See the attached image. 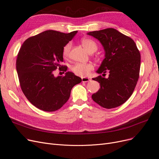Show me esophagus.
<instances>
[{
  "instance_id": "1",
  "label": "esophagus",
  "mask_w": 159,
  "mask_h": 159,
  "mask_svg": "<svg viewBox=\"0 0 159 159\" xmlns=\"http://www.w3.org/2000/svg\"><path fill=\"white\" fill-rule=\"evenodd\" d=\"M82 82H88L89 81H90V78H82Z\"/></svg>"
}]
</instances>
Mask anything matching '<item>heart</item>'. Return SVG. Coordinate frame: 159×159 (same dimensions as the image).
<instances>
[{
	"mask_svg": "<svg viewBox=\"0 0 159 159\" xmlns=\"http://www.w3.org/2000/svg\"><path fill=\"white\" fill-rule=\"evenodd\" d=\"M81 44L86 49V50L89 53L94 52L97 50V45L96 43L92 39H83L81 40ZM71 46V43H68L63 47L62 50V54L63 57L66 58L69 56ZM93 66L90 63H77L71 66V70L75 74L80 75V76H86V75L89 74L90 71L93 70Z\"/></svg>",
	"mask_w": 159,
	"mask_h": 159,
	"instance_id": "obj_1",
	"label": "heart"
}]
</instances>
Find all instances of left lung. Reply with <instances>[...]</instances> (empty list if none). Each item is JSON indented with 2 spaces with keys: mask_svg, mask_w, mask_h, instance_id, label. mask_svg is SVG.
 I'll list each match as a JSON object with an SVG mask.
<instances>
[{
  "mask_svg": "<svg viewBox=\"0 0 159 159\" xmlns=\"http://www.w3.org/2000/svg\"><path fill=\"white\" fill-rule=\"evenodd\" d=\"M100 42L105 58L96 70L109 72L108 78L99 75L93 78L100 89L92 95L93 100L102 107L112 109L124 103L131 96L139 78L140 54L134 41L114 28L90 32Z\"/></svg>",
  "mask_w": 159,
  "mask_h": 159,
  "instance_id": "obj_1",
  "label": "left lung"
}]
</instances>
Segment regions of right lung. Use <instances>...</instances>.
I'll return each instance as SVG.
<instances>
[{
    "instance_id": "obj_1",
    "label": "right lung",
    "mask_w": 159,
    "mask_h": 159,
    "mask_svg": "<svg viewBox=\"0 0 159 159\" xmlns=\"http://www.w3.org/2000/svg\"><path fill=\"white\" fill-rule=\"evenodd\" d=\"M78 31L69 34L46 30L26 39L19 50L16 69L20 85L30 102L42 111L52 112L61 108L69 99L72 87L81 78L72 72L55 77L57 69L66 72L63 48ZM64 73V72H63Z\"/></svg>"
}]
</instances>
